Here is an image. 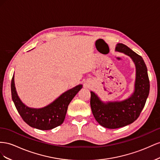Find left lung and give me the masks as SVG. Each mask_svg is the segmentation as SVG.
<instances>
[{
    "label": "left lung",
    "instance_id": "left-lung-1",
    "mask_svg": "<svg viewBox=\"0 0 160 160\" xmlns=\"http://www.w3.org/2000/svg\"><path fill=\"white\" fill-rule=\"evenodd\" d=\"M115 51L124 53L133 61L136 68L134 92L122 101L103 102L91 91L90 107L95 119L108 129H117L133 122L140 115L149 92L148 69L141 56L127 45L117 43Z\"/></svg>",
    "mask_w": 160,
    "mask_h": 160
}]
</instances>
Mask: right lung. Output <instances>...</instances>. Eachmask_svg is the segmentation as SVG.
<instances>
[{
	"instance_id": "add662e5",
	"label": "right lung",
	"mask_w": 160,
	"mask_h": 160,
	"mask_svg": "<svg viewBox=\"0 0 160 160\" xmlns=\"http://www.w3.org/2000/svg\"><path fill=\"white\" fill-rule=\"evenodd\" d=\"M82 85H78L63 93L53 102L41 108H33L26 106L18 97L15 86L14 75L11 80V95L18 112L27 125L40 130H50L62 125L71 100Z\"/></svg>"
}]
</instances>
